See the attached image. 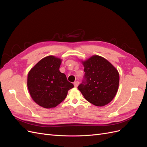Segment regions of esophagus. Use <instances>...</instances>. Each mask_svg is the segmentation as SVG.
<instances>
[{"label": "esophagus", "mask_w": 147, "mask_h": 147, "mask_svg": "<svg viewBox=\"0 0 147 147\" xmlns=\"http://www.w3.org/2000/svg\"><path fill=\"white\" fill-rule=\"evenodd\" d=\"M74 86H75V88H77V87L78 86V84H79V82H78V81L75 82H74Z\"/></svg>", "instance_id": "1"}]
</instances>
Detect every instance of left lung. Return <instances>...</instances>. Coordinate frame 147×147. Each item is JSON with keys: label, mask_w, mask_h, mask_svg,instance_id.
I'll return each instance as SVG.
<instances>
[{"label": "left lung", "mask_w": 147, "mask_h": 147, "mask_svg": "<svg viewBox=\"0 0 147 147\" xmlns=\"http://www.w3.org/2000/svg\"><path fill=\"white\" fill-rule=\"evenodd\" d=\"M84 80L78 86L84 98L96 106H104L112 101L118 90L117 69L104 57L93 55L82 61Z\"/></svg>", "instance_id": "8db88e82"}]
</instances>
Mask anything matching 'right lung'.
Here are the masks:
<instances>
[{
  "label": "right lung",
  "mask_w": 147,
  "mask_h": 147,
  "mask_svg": "<svg viewBox=\"0 0 147 147\" xmlns=\"http://www.w3.org/2000/svg\"><path fill=\"white\" fill-rule=\"evenodd\" d=\"M62 59L54 56L43 57L30 70L27 85L30 97L42 107H56L63 102L74 84L59 71Z\"/></svg>",
  "instance_id": "add662e5"
}]
</instances>
